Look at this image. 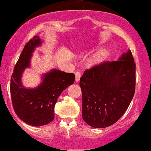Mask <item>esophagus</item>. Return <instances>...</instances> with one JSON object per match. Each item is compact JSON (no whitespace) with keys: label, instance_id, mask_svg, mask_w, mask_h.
Here are the masks:
<instances>
[{"label":"esophagus","instance_id":"obj_1","mask_svg":"<svg viewBox=\"0 0 151 151\" xmlns=\"http://www.w3.org/2000/svg\"><path fill=\"white\" fill-rule=\"evenodd\" d=\"M81 77V72L80 71H77L75 73V81H79Z\"/></svg>","mask_w":151,"mask_h":151}]
</instances>
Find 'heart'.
<instances>
[{
	"instance_id": "heart-1",
	"label": "heart",
	"mask_w": 151,
	"mask_h": 151,
	"mask_svg": "<svg viewBox=\"0 0 151 151\" xmlns=\"http://www.w3.org/2000/svg\"><path fill=\"white\" fill-rule=\"evenodd\" d=\"M104 55H105V52H100L99 53L96 54V55L94 56L93 58H92L91 63H98V62L101 61V60H102L103 58V57H104Z\"/></svg>"
}]
</instances>
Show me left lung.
Instances as JSON below:
<instances>
[{"instance_id":"8db88e82","label":"left lung","mask_w":151,"mask_h":151,"mask_svg":"<svg viewBox=\"0 0 151 151\" xmlns=\"http://www.w3.org/2000/svg\"><path fill=\"white\" fill-rule=\"evenodd\" d=\"M82 118L95 128L108 127L120 119L135 93L136 64L131 50L117 61H104L80 79Z\"/></svg>"}]
</instances>
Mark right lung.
I'll list each match as a JSON object with an SVG mask.
<instances>
[{
	"instance_id": "obj_1",
	"label": "right lung",
	"mask_w": 151,
	"mask_h": 151,
	"mask_svg": "<svg viewBox=\"0 0 151 151\" xmlns=\"http://www.w3.org/2000/svg\"><path fill=\"white\" fill-rule=\"evenodd\" d=\"M41 40L34 36L26 43L20 54L10 79V95L16 115L24 122L35 127L50 123L54 119V107L62 92L74 82L75 75L52 70L44 75L43 82L33 89L24 88L21 76L29 67L32 53Z\"/></svg>"
}]
</instances>
